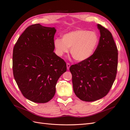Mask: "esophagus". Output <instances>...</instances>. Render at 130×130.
<instances>
[{
  "label": "esophagus",
  "instance_id": "esophagus-1",
  "mask_svg": "<svg viewBox=\"0 0 130 130\" xmlns=\"http://www.w3.org/2000/svg\"><path fill=\"white\" fill-rule=\"evenodd\" d=\"M70 64L69 63H67V69H69V68H70Z\"/></svg>",
  "mask_w": 130,
  "mask_h": 130
}]
</instances>
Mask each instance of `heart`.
I'll use <instances>...</instances> for the list:
<instances>
[{"mask_svg":"<svg viewBox=\"0 0 130 130\" xmlns=\"http://www.w3.org/2000/svg\"><path fill=\"white\" fill-rule=\"evenodd\" d=\"M99 43V36L96 32L78 29L63 34L61 40L56 39L54 44L58 55L67 52L70 48V53L74 59L83 62L93 55Z\"/></svg>","mask_w":130,"mask_h":130,"instance_id":"1","label":"heart"}]
</instances>
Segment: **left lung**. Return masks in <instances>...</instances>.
<instances>
[{
    "label": "left lung",
    "instance_id": "1",
    "mask_svg": "<svg viewBox=\"0 0 130 130\" xmlns=\"http://www.w3.org/2000/svg\"><path fill=\"white\" fill-rule=\"evenodd\" d=\"M101 37L93 55L71 66L73 90L83 101L93 102L106 96L116 78L118 52L111 33L97 24Z\"/></svg>",
    "mask_w": 130,
    "mask_h": 130
}]
</instances>
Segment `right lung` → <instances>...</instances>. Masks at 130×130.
I'll return each mask as SVG.
<instances>
[{"mask_svg":"<svg viewBox=\"0 0 130 130\" xmlns=\"http://www.w3.org/2000/svg\"><path fill=\"white\" fill-rule=\"evenodd\" d=\"M54 27L35 24L27 27L13 49V76L23 96L35 103L50 101L67 65L54 52Z\"/></svg>","mask_w":130,"mask_h":130,"instance_id":"add662e5","label":"right lung"}]
</instances>
